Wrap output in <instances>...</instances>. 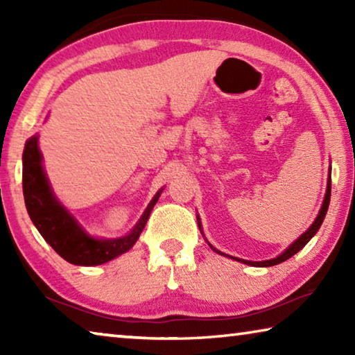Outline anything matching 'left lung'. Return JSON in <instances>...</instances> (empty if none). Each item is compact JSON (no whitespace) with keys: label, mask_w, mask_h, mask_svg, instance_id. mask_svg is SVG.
I'll use <instances>...</instances> for the list:
<instances>
[{"label":"left lung","mask_w":355,"mask_h":355,"mask_svg":"<svg viewBox=\"0 0 355 355\" xmlns=\"http://www.w3.org/2000/svg\"><path fill=\"white\" fill-rule=\"evenodd\" d=\"M329 202H330V175H329V183H327V191H326V197H324V202H322V207H321V211H320V214H318V218L315 219V222L313 224H311V227L309 228L307 232L304 233L302 236L300 238H297L296 241H294L290 248H288L284 254L282 255H279L277 258H272V260H266V261H248V260H239V261H243V263H245V264H250V266H261V268H266V266H274V264H279V263H282V261H285V260H288V258L290 257H293L294 254H297V252L304 248L305 244H307L311 238L315 236V233L320 230V227H321V224H322V220H324V218H326V213H327V208H329ZM199 227H200V222H199ZM211 249L213 250H216L213 245H211ZM216 252H219V250H216ZM220 254V252H219ZM224 255V254H222ZM236 260V258H235Z\"/></svg>","instance_id":"left-lung-1"}]
</instances>
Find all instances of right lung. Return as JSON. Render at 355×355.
Masks as SVG:
<instances>
[{
  "instance_id": "right-lung-1",
  "label": "right lung",
  "mask_w": 355,
  "mask_h": 355,
  "mask_svg": "<svg viewBox=\"0 0 355 355\" xmlns=\"http://www.w3.org/2000/svg\"><path fill=\"white\" fill-rule=\"evenodd\" d=\"M37 136L26 142L23 152V194H25L29 218L37 227L45 241L55 249L64 260L80 266H97L133 248L153 205L158 200L159 192L150 202L146 213L127 236L117 239H95L86 235L75 219L59 205L53 196L50 184L42 169V156L37 147Z\"/></svg>"
}]
</instances>
